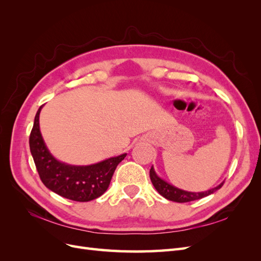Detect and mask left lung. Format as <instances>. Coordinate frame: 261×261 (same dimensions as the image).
Listing matches in <instances>:
<instances>
[{
	"label": "left lung",
	"mask_w": 261,
	"mask_h": 261,
	"mask_svg": "<svg viewBox=\"0 0 261 261\" xmlns=\"http://www.w3.org/2000/svg\"><path fill=\"white\" fill-rule=\"evenodd\" d=\"M150 179H151L152 184L158 191V193H159L161 196H163L164 198H167L168 200L175 201V202H188V201L203 198V197L209 196L215 192H217L218 189L222 187L224 183V181H222V183H220L218 186L210 188L208 191H204V192H187V191H184V189L173 186L172 184L168 183L167 180L161 178L156 174L153 165L151 167V169H150Z\"/></svg>",
	"instance_id": "1"
}]
</instances>
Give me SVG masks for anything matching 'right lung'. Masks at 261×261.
Listing matches in <instances>:
<instances>
[{"instance_id":"right-lung-1","label":"right lung","mask_w":261,"mask_h":261,"mask_svg":"<svg viewBox=\"0 0 261 261\" xmlns=\"http://www.w3.org/2000/svg\"><path fill=\"white\" fill-rule=\"evenodd\" d=\"M39 108L29 137L30 152L37 171L46 188L64 198L74 201H90L103 195L113 173L127 153L109 158L89 165H73L58 160L46 147L40 132Z\"/></svg>"}]
</instances>
